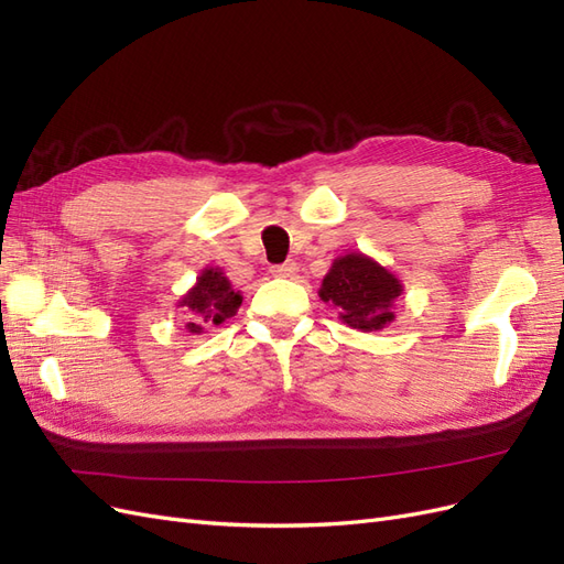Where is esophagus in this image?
Instances as JSON below:
<instances>
[{
	"instance_id": "34e87169",
	"label": "esophagus",
	"mask_w": 564,
	"mask_h": 564,
	"mask_svg": "<svg viewBox=\"0 0 564 564\" xmlns=\"http://www.w3.org/2000/svg\"><path fill=\"white\" fill-rule=\"evenodd\" d=\"M272 275L275 278H296V272H299V265L294 263V261H286V263H282V265H272Z\"/></svg>"
}]
</instances>
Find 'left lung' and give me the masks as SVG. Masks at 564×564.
<instances>
[{
	"mask_svg": "<svg viewBox=\"0 0 564 564\" xmlns=\"http://www.w3.org/2000/svg\"><path fill=\"white\" fill-rule=\"evenodd\" d=\"M404 292L400 278L362 251L334 259L319 286V299L338 308V317L357 332H379L395 319L392 305Z\"/></svg>",
	"mask_w": 564,
	"mask_h": 564,
	"instance_id": "8db88e82",
	"label": "left lung"
}]
</instances>
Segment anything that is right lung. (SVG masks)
<instances>
[{
  "instance_id": "right-lung-1",
  "label": "right lung",
  "mask_w": 564,
  "mask_h": 564,
  "mask_svg": "<svg viewBox=\"0 0 564 564\" xmlns=\"http://www.w3.org/2000/svg\"><path fill=\"white\" fill-rule=\"evenodd\" d=\"M242 305V294L235 292L226 272L220 268H204L193 289L178 301V308L187 315V334H204L230 319Z\"/></svg>"
}]
</instances>
